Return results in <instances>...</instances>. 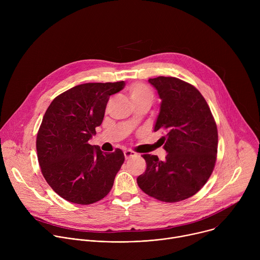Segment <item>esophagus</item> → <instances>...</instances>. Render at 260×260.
<instances>
[{
    "label": "esophagus",
    "mask_w": 260,
    "mask_h": 260,
    "mask_svg": "<svg viewBox=\"0 0 260 260\" xmlns=\"http://www.w3.org/2000/svg\"><path fill=\"white\" fill-rule=\"evenodd\" d=\"M136 155H137V153L134 152V151H132V150H125V151H124V157H125V159H129V158H132V157H135Z\"/></svg>",
    "instance_id": "esophagus-1"
}]
</instances>
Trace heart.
Returning <instances> with one entry per match:
<instances>
[{
	"label": "heart",
	"instance_id": "1",
	"mask_svg": "<svg viewBox=\"0 0 260 260\" xmlns=\"http://www.w3.org/2000/svg\"><path fill=\"white\" fill-rule=\"evenodd\" d=\"M128 94L135 106L148 104L150 105L154 101L153 90L143 83H134L128 87Z\"/></svg>",
	"mask_w": 260,
	"mask_h": 260
}]
</instances>
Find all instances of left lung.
<instances>
[{
    "mask_svg": "<svg viewBox=\"0 0 260 260\" xmlns=\"http://www.w3.org/2000/svg\"><path fill=\"white\" fill-rule=\"evenodd\" d=\"M161 99L154 132L162 137L166 159L144 154L147 168L137 179L149 197L177 203L194 196L207 183L217 158L218 132L202 93L190 83L175 77L149 79Z\"/></svg>",
    "mask_w": 260,
    "mask_h": 260,
    "instance_id": "obj_1",
    "label": "left lung"
}]
</instances>
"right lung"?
I'll return each mask as SVG.
<instances>
[{"label":"right lung","instance_id":"1","mask_svg":"<svg viewBox=\"0 0 260 260\" xmlns=\"http://www.w3.org/2000/svg\"><path fill=\"white\" fill-rule=\"evenodd\" d=\"M124 81L84 83L57 95L49 105L37 134V154L49 186L62 199L90 205L113 186L124 154L103 153L88 140L103 122L107 103Z\"/></svg>","mask_w":260,"mask_h":260}]
</instances>
